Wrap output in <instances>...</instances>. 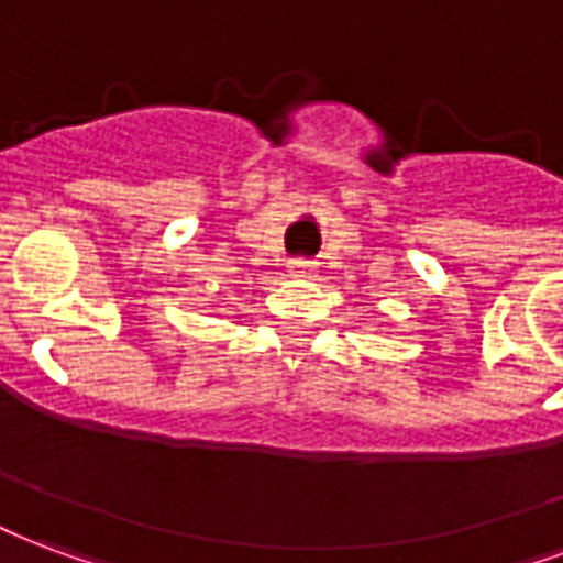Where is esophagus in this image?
<instances>
[{
	"label": "esophagus",
	"instance_id": "34e87169",
	"mask_svg": "<svg viewBox=\"0 0 563 563\" xmlns=\"http://www.w3.org/2000/svg\"><path fill=\"white\" fill-rule=\"evenodd\" d=\"M287 269H290L294 276L306 278V276H311V273H314V269H317V261H311V257H294V261L287 264Z\"/></svg>",
	"mask_w": 563,
	"mask_h": 563
}]
</instances>
